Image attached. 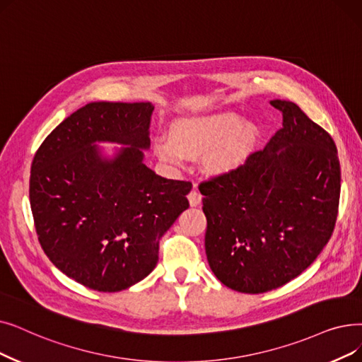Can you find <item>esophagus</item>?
I'll list each match as a JSON object with an SVG mask.
<instances>
[{
	"mask_svg": "<svg viewBox=\"0 0 362 362\" xmlns=\"http://www.w3.org/2000/svg\"><path fill=\"white\" fill-rule=\"evenodd\" d=\"M201 194H199V191H198V187L194 185V189L189 192V195H187V199H189V204H191V207H197V206H199L201 204Z\"/></svg>",
	"mask_w": 362,
	"mask_h": 362,
	"instance_id": "1",
	"label": "esophagus"
}]
</instances>
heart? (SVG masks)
I'll use <instances>...</instances> for the list:
<instances>
[{
  "mask_svg": "<svg viewBox=\"0 0 362 362\" xmlns=\"http://www.w3.org/2000/svg\"><path fill=\"white\" fill-rule=\"evenodd\" d=\"M253 122L233 112L194 117L179 121L171 137L155 140L153 151L170 165H183L187 158L204 156V168L213 177H226L237 171L256 140Z\"/></svg>",
  "mask_w": 362,
  "mask_h": 362,
  "instance_id": "1",
  "label": "heart"
}]
</instances>
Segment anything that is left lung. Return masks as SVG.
Masks as SVG:
<instances>
[{"mask_svg": "<svg viewBox=\"0 0 362 362\" xmlns=\"http://www.w3.org/2000/svg\"><path fill=\"white\" fill-rule=\"evenodd\" d=\"M282 129L237 171L199 185L216 278L248 294L275 290L318 257L334 229L340 164L329 136L293 102L271 100Z\"/></svg>", "mask_w": 362, "mask_h": 362, "instance_id": "8db88e82", "label": "left lung"}]
</instances>
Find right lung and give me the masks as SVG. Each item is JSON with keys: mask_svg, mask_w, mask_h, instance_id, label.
<instances>
[{"mask_svg": "<svg viewBox=\"0 0 362 362\" xmlns=\"http://www.w3.org/2000/svg\"><path fill=\"white\" fill-rule=\"evenodd\" d=\"M151 102H93L47 136L30 167L38 241L56 268L103 293L129 288L158 263L160 240L189 207L192 183L156 175ZM99 143L122 144L109 154Z\"/></svg>", "mask_w": 362, "mask_h": 362, "instance_id": "1", "label": "right lung"}]
</instances>
